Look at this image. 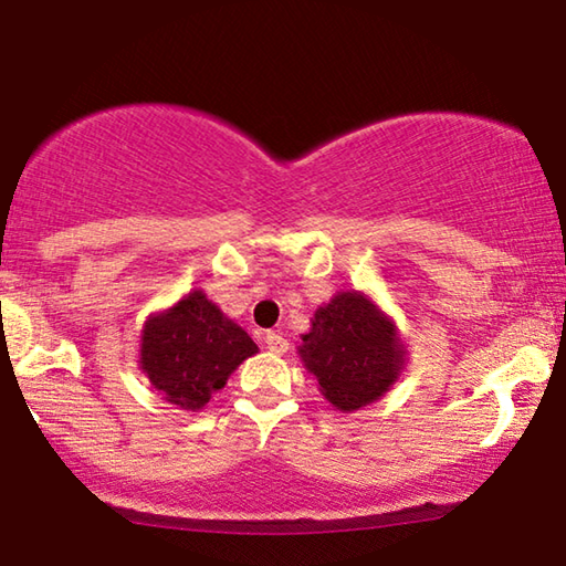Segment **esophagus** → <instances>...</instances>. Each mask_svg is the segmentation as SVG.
I'll return each instance as SVG.
<instances>
[{
    "instance_id": "esophagus-1",
    "label": "esophagus",
    "mask_w": 566,
    "mask_h": 566,
    "mask_svg": "<svg viewBox=\"0 0 566 566\" xmlns=\"http://www.w3.org/2000/svg\"><path fill=\"white\" fill-rule=\"evenodd\" d=\"M264 344H266V348L272 354H286V348H290V344H286V338L280 336V333H274V331L266 333Z\"/></svg>"
}]
</instances>
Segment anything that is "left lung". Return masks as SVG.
Segmentation results:
<instances>
[{
    "mask_svg": "<svg viewBox=\"0 0 566 566\" xmlns=\"http://www.w3.org/2000/svg\"><path fill=\"white\" fill-rule=\"evenodd\" d=\"M300 346L325 400L338 410H359L379 400L397 379L402 346L395 325L359 292H340L315 313Z\"/></svg>",
    "mask_w": 566,
    "mask_h": 566,
    "instance_id": "left-lung-1",
    "label": "left lung"
}]
</instances>
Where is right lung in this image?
Instances as JSON below:
<instances>
[{
    "mask_svg": "<svg viewBox=\"0 0 566 566\" xmlns=\"http://www.w3.org/2000/svg\"><path fill=\"white\" fill-rule=\"evenodd\" d=\"M259 348L241 325L228 321L202 292L150 317L143 331L140 366L166 402L200 410L226 387L230 371Z\"/></svg>",
    "mask_w": 566,
    "mask_h": 566,
    "instance_id": "right-lung-1",
    "label": "right lung"
}]
</instances>
